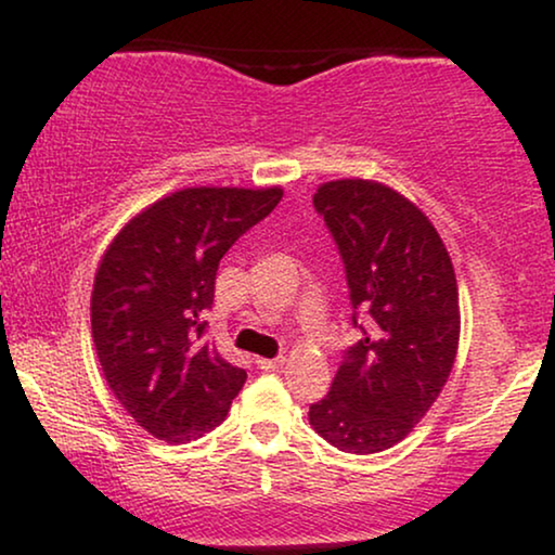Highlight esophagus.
Segmentation results:
<instances>
[{
  "instance_id": "obj_1",
  "label": "esophagus",
  "mask_w": 555,
  "mask_h": 555,
  "mask_svg": "<svg viewBox=\"0 0 555 555\" xmlns=\"http://www.w3.org/2000/svg\"><path fill=\"white\" fill-rule=\"evenodd\" d=\"M285 363V356H275V359H257V366L262 371H275Z\"/></svg>"
}]
</instances>
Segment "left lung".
Masks as SVG:
<instances>
[{"label":"left lung","mask_w":555,"mask_h":555,"mask_svg":"<svg viewBox=\"0 0 555 555\" xmlns=\"http://www.w3.org/2000/svg\"><path fill=\"white\" fill-rule=\"evenodd\" d=\"M313 207L338 245L361 340L308 420L338 450L374 454L401 442L450 378L457 278L424 211L378 181H328Z\"/></svg>","instance_id":"1"}]
</instances>
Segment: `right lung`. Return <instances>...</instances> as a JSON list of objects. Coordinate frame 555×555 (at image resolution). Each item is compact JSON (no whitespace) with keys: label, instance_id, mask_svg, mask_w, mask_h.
<instances>
[{"label":"right lung","instance_id":"right-lung-1","mask_svg":"<svg viewBox=\"0 0 555 555\" xmlns=\"http://www.w3.org/2000/svg\"><path fill=\"white\" fill-rule=\"evenodd\" d=\"M283 189L196 186L133 217L105 249L90 298L103 376L128 414L166 442L224 422L245 384L207 338L217 268Z\"/></svg>","mask_w":555,"mask_h":555}]
</instances>
